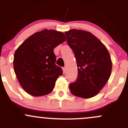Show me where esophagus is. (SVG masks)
Instances as JSON below:
<instances>
[{
	"label": "esophagus",
	"instance_id": "1",
	"mask_svg": "<svg viewBox=\"0 0 128 128\" xmlns=\"http://www.w3.org/2000/svg\"><path fill=\"white\" fill-rule=\"evenodd\" d=\"M62 70H63V72H64V73H66V67L63 68Z\"/></svg>",
	"mask_w": 128,
	"mask_h": 128
}]
</instances>
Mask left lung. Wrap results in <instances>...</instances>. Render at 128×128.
<instances>
[{
    "mask_svg": "<svg viewBox=\"0 0 128 128\" xmlns=\"http://www.w3.org/2000/svg\"><path fill=\"white\" fill-rule=\"evenodd\" d=\"M65 34L78 68L76 82L69 85L70 92L84 98L93 97L110 77L112 63L109 52L100 40L89 32L72 29Z\"/></svg>",
    "mask_w": 128,
    "mask_h": 128,
    "instance_id": "left-lung-1",
    "label": "left lung"
}]
</instances>
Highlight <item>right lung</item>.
Instances as JSON below:
<instances>
[{
	"label": "right lung",
	"mask_w": 128,
	"mask_h": 128,
	"mask_svg": "<svg viewBox=\"0 0 128 128\" xmlns=\"http://www.w3.org/2000/svg\"><path fill=\"white\" fill-rule=\"evenodd\" d=\"M66 40L63 33L43 30L28 37L15 51L14 71L24 91L34 96L50 94L62 70L55 64L54 48Z\"/></svg>",
	"instance_id": "add662e5"
}]
</instances>
